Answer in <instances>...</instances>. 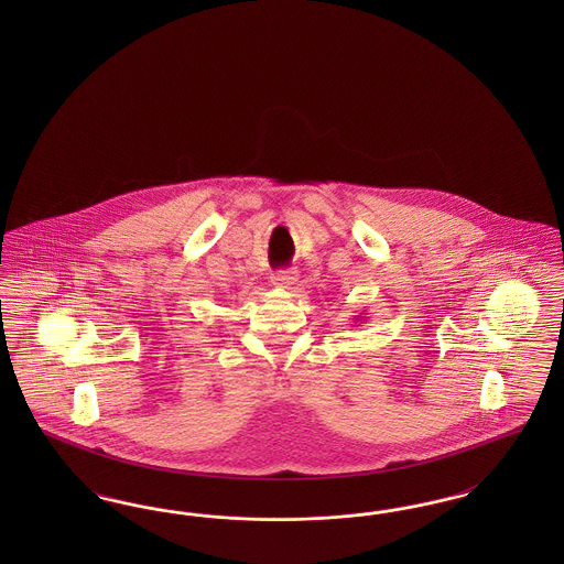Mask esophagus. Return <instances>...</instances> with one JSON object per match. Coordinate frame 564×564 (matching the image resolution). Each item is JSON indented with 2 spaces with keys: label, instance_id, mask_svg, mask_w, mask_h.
I'll return each instance as SVG.
<instances>
[{
  "label": "esophagus",
  "instance_id": "esophagus-1",
  "mask_svg": "<svg viewBox=\"0 0 564 564\" xmlns=\"http://www.w3.org/2000/svg\"><path fill=\"white\" fill-rule=\"evenodd\" d=\"M295 279H297V272H295L294 269L274 270V272L270 274V283H272L274 288H281V290H288L290 285H294Z\"/></svg>",
  "mask_w": 564,
  "mask_h": 564
}]
</instances>
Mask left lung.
<instances>
[{"mask_svg":"<svg viewBox=\"0 0 564 564\" xmlns=\"http://www.w3.org/2000/svg\"><path fill=\"white\" fill-rule=\"evenodd\" d=\"M357 322H361V319H357Z\"/></svg>","mask_w":564,"mask_h":564,"instance_id":"obj_1","label":"left lung"}]
</instances>
